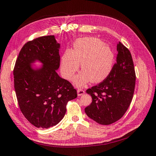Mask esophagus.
<instances>
[{"mask_svg":"<svg viewBox=\"0 0 156 156\" xmlns=\"http://www.w3.org/2000/svg\"><path fill=\"white\" fill-rule=\"evenodd\" d=\"M84 94H85V91L83 90H82V89H81V88L78 89V90H77V94H78L79 96H82V95H83Z\"/></svg>","mask_w":156,"mask_h":156,"instance_id":"obj_1","label":"esophagus"}]
</instances>
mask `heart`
<instances>
[{
	"instance_id": "heart-1",
	"label": "heart",
	"mask_w": 156,
	"mask_h": 156,
	"mask_svg": "<svg viewBox=\"0 0 156 156\" xmlns=\"http://www.w3.org/2000/svg\"><path fill=\"white\" fill-rule=\"evenodd\" d=\"M114 62V54L109 46L96 37L78 39L73 44L72 51L66 50L60 61L62 75L71 79L78 71L79 63L83 71L74 79L81 86L90 81L100 83L110 73Z\"/></svg>"
}]
</instances>
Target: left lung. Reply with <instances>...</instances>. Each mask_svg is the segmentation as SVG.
Returning <instances> with one entry per match:
<instances>
[{
	"label": "left lung",
	"instance_id": "1",
	"mask_svg": "<svg viewBox=\"0 0 156 156\" xmlns=\"http://www.w3.org/2000/svg\"><path fill=\"white\" fill-rule=\"evenodd\" d=\"M117 52L116 62L109 75L86 91L91 96L92 102L85 112L100 125H108L121 119L134 94L136 77L131 54L120 42Z\"/></svg>",
	"mask_w": 156,
	"mask_h": 156
}]
</instances>
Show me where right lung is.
<instances>
[{"instance_id": "obj_1", "label": "right lung", "mask_w": 156, "mask_h": 156, "mask_svg": "<svg viewBox=\"0 0 156 156\" xmlns=\"http://www.w3.org/2000/svg\"><path fill=\"white\" fill-rule=\"evenodd\" d=\"M60 44L55 36L27 42L16 60L14 87L20 108L27 120L37 128L55 126L66 113L69 101L77 97L70 82L56 73L60 66ZM39 61V68L32 64Z\"/></svg>"}]
</instances>
